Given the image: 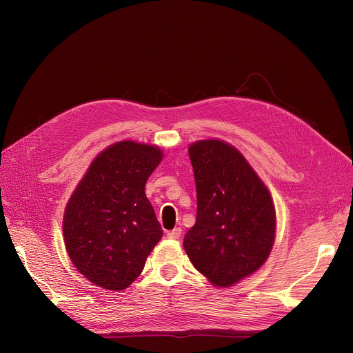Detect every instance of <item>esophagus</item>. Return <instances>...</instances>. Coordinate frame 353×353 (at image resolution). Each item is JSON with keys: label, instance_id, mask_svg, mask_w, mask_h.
I'll list each match as a JSON object with an SVG mask.
<instances>
[{"label": "esophagus", "instance_id": "esophagus-1", "mask_svg": "<svg viewBox=\"0 0 353 353\" xmlns=\"http://www.w3.org/2000/svg\"><path fill=\"white\" fill-rule=\"evenodd\" d=\"M180 236H181V229H180V228H176V229H173L172 232L167 233V237L172 239V240H177Z\"/></svg>", "mask_w": 353, "mask_h": 353}]
</instances>
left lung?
Returning <instances> with one entry per match:
<instances>
[{"mask_svg":"<svg viewBox=\"0 0 353 353\" xmlns=\"http://www.w3.org/2000/svg\"><path fill=\"white\" fill-rule=\"evenodd\" d=\"M189 154L197 192L194 226L183 240L193 266L216 286L261 268L274 240L276 214L265 184L234 147L205 140Z\"/></svg>","mask_w":353,"mask_h":353,"instance_id":"8db88e82","label":"left lung"}]
</instances>
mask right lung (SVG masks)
Masks as SVG:
<instances>
[{
	"mask_svg": "<svg viewBox=\"0 0 353 353\" xmlns=\"http://www.w3.org/2000/svg\"><path fill=\"white\" fill-rule=\"evenodd\" d=\"M160 148L120 141L97 156L64 213L72 265L90 282L121 290L141 273L163 236L144 184L161 161Z\"/></svg>",
	"mask_w": 353,
	"mask_h": 353,
	"instance_id": "add662e5",
	"label": "right lung"
}]
</instances>
